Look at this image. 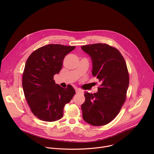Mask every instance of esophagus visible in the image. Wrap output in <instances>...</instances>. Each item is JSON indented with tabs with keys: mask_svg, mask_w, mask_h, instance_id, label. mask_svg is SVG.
<instances>
[{
	"mask_svg": "<svg viewBox=\"0 0 154 154\" xmlns=\"http://www.w3.org/2000/svg\"><path fill=\"white\" fill-rule=\"evenodd\" d=\"M75 92L77 94H83V91L80 89H76Z\"/></svg>",
	"mask_w": 154,
	"mask_h": 154,
	"instance_id": "1",
	"label": "esophagus"
}]
</instances>
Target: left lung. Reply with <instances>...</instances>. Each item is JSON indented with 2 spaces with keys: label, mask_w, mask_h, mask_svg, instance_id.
Returning <instances> with one entry per match:
<instances>
[{
  "label": "left lung",
  "mask_w": 154,
  "mask_h": 154,
  "mask_svg": "<svg viewBox=\"0 0 154 154\" xmlns=\"http://www.w3.org/2000/svg\"><path fill=\"white\" fill-rule=\"evenodd\" d=\"M81 48L91 58L93 75L102 82L96 93L85 92L82 116L92 125H103L116 117L125 101L129 85L127 64L119 51L106 44H93Z\"/></svg>",
  "instance_id": "left-lung-1"
}]
</instances>
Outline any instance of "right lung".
<instances>
[{
	"instance_id": "add662e5",
	"label": "right lung",
	"mask_w": 154,
	"mask_h": 154,
	"mask_svg": "<svg viewBox=\"0 0 154 154\" xmlns=\"http://www.w3.org/2000/svg\"><path fill=\"white\" fill-rule=\"evenodd\" d=\"M75 48L51 44L35 51L26 61L23 75L24 96L33 115L42 121L60 119L64 105L75 93L71 85L64 88L54 80L65 56Z\"/></svg>"
}]
</instances>
